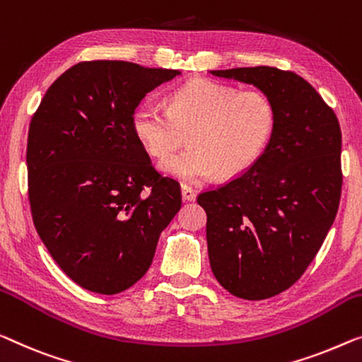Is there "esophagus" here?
<instances>
[{
    "mask_svg": "<svg viewBox=\"0 0 362 362\" xmlns=\"http://www.w3.org/2000/svg\"><path fill=\"white\" fill-rule=\"evenodd\" d=\"M182 198H183V202H195L197 192L193 190L192 187L182 185Z\"/></svg>",
    "mask_w": 362,
    "mask_h": 362,
    "instance_id": "obj_1",
    "label": "esophagus"
}]
</instances>
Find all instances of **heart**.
<instances>
[{
	"mask_svg": "<svg viewBox=\"0 0 362 362\" xmlns=\"http://www.w3.org/2000/svg\"><path fill=\"white\" fill-rule=\"evenodd\" d=\"M276 110L262 90H237L198 79L169 97V110L143 102L132 125L154 158H165L191 138L192 146L163 160V170L183 182L198 183L218 174L230 179L255 163L272 138Z\"/></svg>",
	"mask_w": 362,
	"mask_h": 362,
	"instance_id": "1",
	"label": "heart"
}]
</instances>
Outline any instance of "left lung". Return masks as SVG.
Returning a JSON list of instances; mask_svg holds the SVG:
<instances>
[{
	"label": "left lung",
	"mask_w": 362,
	"mask_h": 362,
	"mask_svg": "<svg viewBox=\"0 0 362 362\" xmlns=\"http://www.w3.org/2000/svg\"><path fill=\"white\" fill-rule=\"evenodd\" d=\"M253 84L272 99L268 146L242 174L204 190L213 274L230 294L268 299L304 274L325 240L341 198V128L304 78L272 68L209 71Z\"/></svg>",
	"instance_id": "obj_1"
}]
</instances>
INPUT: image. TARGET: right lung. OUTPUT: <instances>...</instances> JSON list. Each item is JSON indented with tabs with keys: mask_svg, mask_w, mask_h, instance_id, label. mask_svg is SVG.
<instances>
[{
	"mask_svg": "<svg viewBox=\"0 0 362 362\" xmlns=\"http://www.w3.org/2000/svg\"><path fill=\"white\" fill-rule=\"evenodd\" d=\"M177 74L129 62H81L55 79L32 115V221L81 288L105 296L132 288L182 206L180 183L154 169L132 125L144 95Z\"/></svg>",
	"mask_w": 362,
	"mask_h": 362,
	"instance_id": "obj_1",
	"label": "right lung"
}]
</instances>
